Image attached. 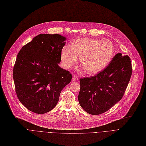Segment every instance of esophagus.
<instances>
[{
    "instance_id": "obj_1",
    "label": "esophagus",
    "mask_w": 146,
    "mask_h": 146,
    "mask_svg": "<svg viewBox=\"0 0 146 146\" xmlns=\"http://www.w3.org/2000/svg\"><path fill=\"white\" fill-rule=\"evenodd\" d=\"M78 79H79V78L77 76H76V75L73 76V78H72V80L73 81H77V80H78Z\"/></svg>"
}]
</instances>
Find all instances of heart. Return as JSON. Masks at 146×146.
<instances>
[{"instance_id": "obj_1", "label": "heart", "mask_w": 146, "mask_h": 146, "mask_svg": "<svg viewBox=\"0 0 146 146\" xmlns=\"http://www.w3.org/2000/svg\"><path fill=\"white\" fill-rule=\"evenodd\" d=\"M115 49L109 41H102L89 38H80L61 50V58L63 66L70 68L80 57L81 65L87 73L96 74L108 66L114 56Z\"/></svg>"}]
</instances>
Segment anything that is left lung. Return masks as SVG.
I'll return each mask as SVG.
<instances>
[{"label":"left lung","mask_w":146,"mask_h":146,"mask_svg":"<svg viewBox=\"0 0 146 146\" xmlns=\"http://www.w3.org/2000/svg\"><path fill=\"white\" fill-rule=\"evenodd\" d=\"M132 70L129 57L118 53L104 70L80 79L78 100L82 108L95 115L108 111L124 96Z\"/></svg>","instance_id":"left-lung-1"}]
</instances>
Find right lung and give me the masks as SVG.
<instances>
[{
	"instance_id": "1",
	"label": "right lung",
	"mask_w": 146,
	"mask_h": 146,
	"mask_svg": "<svg viewBox=\"0 0 146 146\" xmlns=\"http://www.w3.org/2000/svg\"><path fill=\"white\" fill-rule=\"evenodd\" d=\"M66 40L58 34H41L18 52L13 70L15 92L28 110L38 114L50 111L71 82L72 74L58 66Z\"/></svg>"
}]
</instances>
